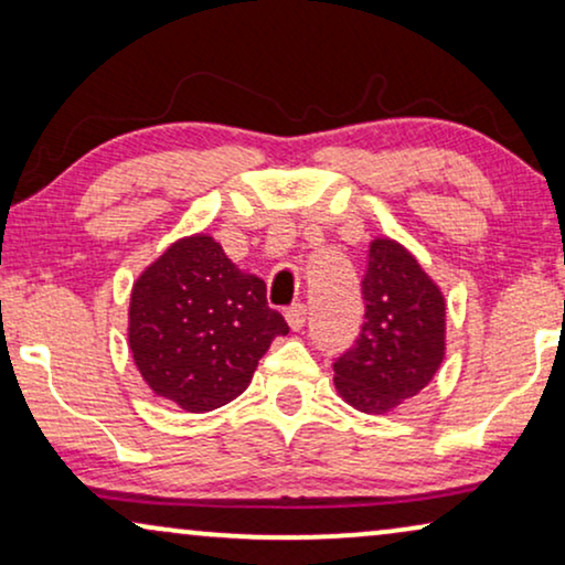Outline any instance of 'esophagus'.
<instances>
[{"mask_svg":"<svg viewBox=\"0 0 565 565\" xmlns=\"http://www.w3.org/2000/svg\"><path fill=\"white\" fill-rule=\"evenodd\" d=\"M306 306L303 303H292L288 311H285V321H288V327L292 331H300L306 327Z\"/></svg>","mask_w":565,"mask_h":565,"instance_id":"esophagus-1","label":"esophagus"}]
</instances>
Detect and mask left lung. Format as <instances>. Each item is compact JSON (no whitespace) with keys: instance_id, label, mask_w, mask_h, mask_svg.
I'll use <instances>...</instances> for the list:
<instances>
[{"instance_id":"left-lung-1","label":"left lung","mask_w":565,"mask_h":565,"mask_svg":"<svg viewBox=\"0 0 565 565\" xmlns=\"http://www.w3.org/2000/svg\"><path fill=\"white\" fill-rule=\"evenodd\" d=\"M365 323L334 362L337 393L365 414H388L429 385L445 360V296L396 238L370 242Z\"/></svg>"}]
</instances>
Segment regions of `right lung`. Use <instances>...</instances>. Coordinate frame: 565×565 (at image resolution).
I'll list each match as a JSON object with an SVG mask.
<instances>
[{"mask_svg": "<svg viewBox=\"0 0 565 565\" xmlns=\"http://www.w3.org/2000/svg\"><path fill=\"white\" fill-rule=\"evenodd\" d=\"M288 323L267 285L207 234L169 246L130 290L128 347L146 385L190 414L242 396L262 354Z\"/></svg>", "mask_w": 565, "mask_h": 565, "instance_id": "1", "label": "right lung"}]
</instances>
